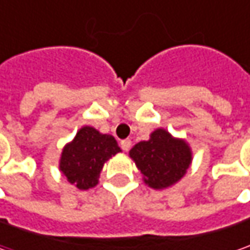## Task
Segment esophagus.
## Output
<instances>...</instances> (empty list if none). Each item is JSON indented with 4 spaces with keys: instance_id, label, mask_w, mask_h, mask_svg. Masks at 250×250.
<instances>
[{
    "instance_id": "esophagus-1",
    "label": "esophagus",
    "mask_w": 250,
    "mask_h": 250,
    "mask_svg": "<svg viewBox=\"0 0 250 250\" xmlns=\"http://www.w3.org/2000/svg\"><path fill=\"white\" fill-rule=\"evenodd\" d=\"M121 147L125 150V151H128V150L132 147V142H130V139L121 140Z\"/></svg>"
}]
</instances>
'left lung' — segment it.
Instances as JSON below:
<instances>
[{
	"mask_svg": "<svg viewBox=\"0 0 250 250\" xmlns=\"http://www.w3.org/2000/svg\"><path fill=\"white\" fill-rule=\"evenodd\" d=\"M192 154L187 140L172 136L164 128L153 130L149 140L136 143L129 151L143 182L156 190L171 188L185 177Z\"/></svg>",
	"mask_w": 250,
	"mask_h": 250,
	"instance_id": "obj_1",
	"label": "left lung"
}]
</instances>
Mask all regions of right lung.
Returning <instances> with one entry per match:
<instances>
[{
    "label": "right lung",
    "instance_id": "add662e5",
    "mask_svg": "<svg viewBox=\"0 0 250 250\" xmlns=\"http://www.w3.org/2000/svg\"><path fill=\"white\" fill-rule=\"evenodd\" d=\"M120 151L114 136L84 125L63 146L58 168L69 184L87 190L99 184L104 164Z\"/></svg>",
    "mask_w": 250,
    "mask_h": 250
}]
</instances>
